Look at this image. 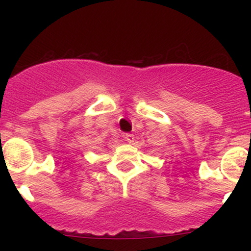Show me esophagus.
<instances>
[{
    "label": "esophagus",
    "instance_id": "34e87169",
    "mask_svg": "<svg viewBox=\"0 0 251 251\" xmlns=\"http://www.w3.org/2000/svg\"><path fill=\"white\" fill-rule=\"evenodd\" d=\"M125 139H126V142H128V143H133V140H134V135H133V134H131V133H125Z\"/></svg>",
    "mask_w": 251,
    "mask_h": 251
}]
</instances>
